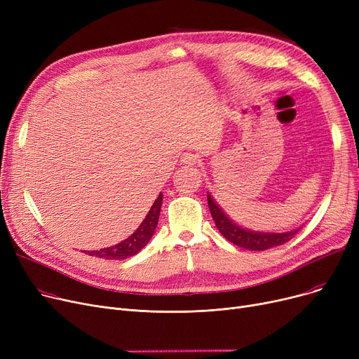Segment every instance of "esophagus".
Segmentation results:
<instances>
[{
	"label": "esophagus",
	"instance_id": "1",
	"mask_svg": "<svg viewBox=\"0 0 359 359\" xmlns=\"http://www.w3.org/2000/svg\"><path fill=\"white\" fill-rule=\"evenodd\" d=\"M180 161L183 164H187V165H194V164H196L199 161V157L196 154L189 153V151H187V153H183V156L180 157Z\"/></svg>",
	"mask_w": 359,
	"mask_h": 359
}]
</instances>
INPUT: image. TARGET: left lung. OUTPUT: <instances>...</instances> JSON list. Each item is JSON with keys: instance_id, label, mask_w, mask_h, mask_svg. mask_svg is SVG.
Returning <instances> with one entry per match:
<instances>
[{"instance_id": "left-lung-1", "label": "left lung", "mask_w": 359, "mask_h": 359, "mask_svg": "<svg viewBox=\"0 0 359 359\" xmlns=\"http://www.w3.org/2000/svg\"><path fill=\"white\" fill-rule=\"evenodd\" d=\"M208 205H210L212 219L215 221V225L219 230V233L229 241L236 244V246L248 249V250L262 252L275 246H280V244H284L290 241L292 237H295V234L301 230L298 229L288 233H275V234L249 231L238 227L237 224H234L227 215H225L210 194H208Z\"/></svg>"}]
</instances>
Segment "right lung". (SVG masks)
Masks as SVG:
<instances>
[{
	"label": "right lung",
	"instance_id": "obj_1",
	"mask_svg": "<svg viewBox=\"0 0 359 359\" xmlns=\"http://www.w3.org/2000/svg\"><path fill=\"white\" fill-rule=\"evenodd\" d=\"M161 203H163V195L160 194L158 198L154 201L153 206H151V210L148 211L142 224L137 229V231L134 234H130L126 240L115 244V246L111 248L87 252V255L99 257V259H106V260H121V259H126L137 255L141 249H144L145 244L149 241V238L153 237L156 231Z\"/></svg>",
	"mask_w": 359,
	"mask_h": 359
}]
</instances>
